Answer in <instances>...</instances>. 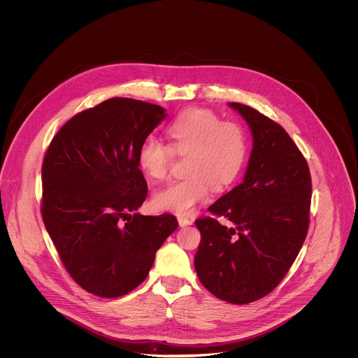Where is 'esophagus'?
Here are the masks:
<instances>
[{
	"label": "esophagus",
	"instance_id": "obj_1",
	"mask_svg": "<svg viewBox=\"0 0 358 358\" xmlns=\"http://www.w3.org/2000/svg\"><path fill=\"white\" fill-rule=\"evenodd\" d=\"M178 222H179V226L180 227H186V226H190L193 222L185 216H178Z\"/></svg>",
	"mask_w": 358,
	"mask_h": 358
}]
</instances>
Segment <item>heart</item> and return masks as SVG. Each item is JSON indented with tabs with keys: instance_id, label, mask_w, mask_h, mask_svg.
I'll return each instance as SVG.
<instances>
[{
	"instance_id": "heart-1",
	"label": "heart",
	"mask_w": 358,
	"mask_h": 358,
	"mask_svg": "<svg viewBox=\"0 0 358 358\" xmlns=\"http://www.w3.org/2000/svg\"><path fill=\"white\" fill-rule=\"evenodd\" d=\"M166 132L171 145L153 134L142 141L138 164L149 179L162 180L175 154H190L186 166L189 178L169 182L153 196L155 208L187 215L204 201L209 186L220 192L237 179L247 159V135L238 124L224 122L205 108L180 113L168 124Z\"/></svg>"
}]
</instances>
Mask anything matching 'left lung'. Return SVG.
I'll return each instance as SVG.
<instances>
[{
  "label": "left lung",
  "mask_w": 358,
  "mask_h": 358,
  "mask_svg": "<svg viewBox=\"0 0 358 358\" xmlns=\"http://www.w3.org/2000/svg\"><path fill=\"white\" fill-rule=\"evenodd\" d=\"M247 121L252 152L241 185L201 217L197 275L216 298L247 305L270 294L299 254L308 229L311 178L306 159L285 129L255 108L229 103Z\"/></svg>",
  "instance_id": "obj_1"
}]
</instances>
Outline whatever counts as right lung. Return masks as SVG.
I'll list each match as a JSON object with an SVG mask.
<instances>
[{"label":"right lung","mask_w":358,"mask_h":358,"mask_svg":"<svg viewBox=\"0 0 358 358\" xmlns=\"http://www.w3.org/2000/svg\"><path fill=\"white\" fill-rule=\"evenodd\" d=\"M152 103L111 98L69 120L43 162V220L73 280L101 298L145 281L155 252L178 229L173 215L143 216L142 141L165 120Z\"/></svg>","instance_id":"1"}]
</instances>
